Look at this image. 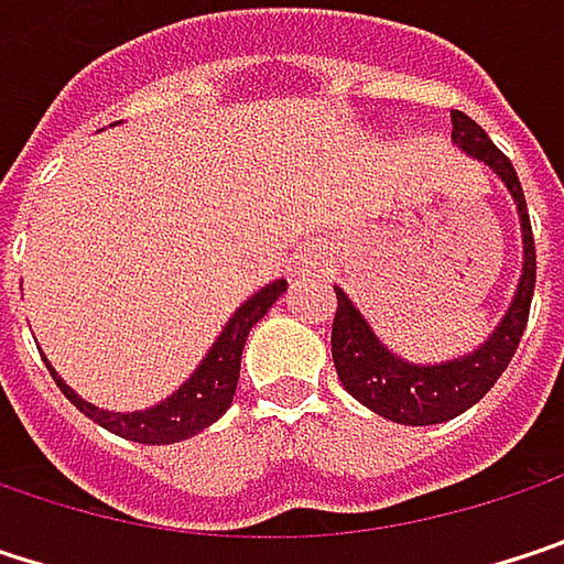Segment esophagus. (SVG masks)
I'll use <instances>...</instances> for the list:
<instances>
[{"instance_id":"1","label":"esophagus","mask_w":564,"mask_h":564,"mask_svg":"<svg viewBox=\"0 0 564 564\" xmlns=\"http://www.w3.org/2000/svg\"><path fill=\"white\" fill-rule=\"evenodd\" d=\"M323 268V248L319 245H303L296 254H293V274L296 278H310Z\"/></svg>"}]
</instances>
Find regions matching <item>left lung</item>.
I'll return each mask as SVG.
<instances>
[{
  "label": "left lung",
  "mask_w": 564,
  "mask_h": 564,
  "mask_svg": "<svg viewBox=\"0 0 564 564\" xmlns=\"http://www.w3.org/2000/svg\"><path fill=\"white\" fill-rule=\"evenodd\" d=\"M451 123H454L451 140L457 143V150L467 153L470 160L484 163L503 182V188L516 205V215H519L522 271H519V283L512 290L503 319L494 326V333L474 352H464V356L444 359V362H431V366L408 362L376 336V329L369 326L362 310L349 300V293L343 286H333L336 290L333 362H336V376H339L343 389L356 401H362L369 411L389 417L394 424H411V427L451 421V417L464 414L467 408H474L494 389V382L503 376V369L509 366V359L522 339L532 290H535V245H532V228H529V212H525L519 175L507 156L494 147V140L484 133L480 123H474L460 110L451 113Z\"/></svg>",
  "instance_id": "1"
}]
</instances>
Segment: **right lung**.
<instances>
[{
	"label": "right lung",
	"instance_id": "right-lung-1",
	"mask_svg": "<svg viewBox=\"0 0 564 564\" xmlns=\"http://www.w3.org/2000/svg\"><path fill=\"white\" fill-rule=\"evenodd\" d=\"M286 290V281H274L268 286H261L258 293H251L231 316L228 323L221 326L218 339L212 343V349L202 356V362L195 366V372L170 394L163 398L160 404L153 408H143V411H107V408H97L90 401H84L80 394L74 392L55 369L57 389L64 392V398L84 411L94 424L127 437V441H137V444H175V441H185L198 431H205L208 424H215L228 408H231V398L238 389V376H241V352H245V343H248V333L254 329V323L278 303Z\"/></svg>",
	"mask_w": 564,
	"mask_h": 564
}]
</instances>
